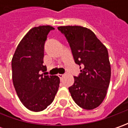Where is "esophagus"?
<instances>
[{
	"mask_svg": "<svg viewBox=\"0 0 128 128\" xmlns=\"http://www.w3.org/2000/svg\"><path fill=\"white\" fill-rule=\"evenodd\" d=\"M58 77H59V78H60V80H61L62 78L64 77V75H63V74H58Z\"/></svg>",
	"mask_w": 128,
	"mask_h": 128,
	"instance_id": "esophagus-1",
	"label": "esophagus"
}]
</instances>
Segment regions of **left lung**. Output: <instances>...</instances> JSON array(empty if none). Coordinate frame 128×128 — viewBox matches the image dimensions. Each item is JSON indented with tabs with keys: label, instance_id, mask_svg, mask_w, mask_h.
I'll use <instances>...</instances> for the list:
<instances>
[{
	"label": "left lung",
	"instance_id": "obj_1",
	"mask_svg": "<svg viewBox=\"0 0 128 128\" xmlns=\"http://www.w3.org/2000/svg\"><path fill=\"white\" fill-rule=\"evenodd\" d=\"M71 48L76 63L82 69L69 87L72 98L80 108L92 110L106 98L110 80L111 68L106 47L87 28L59 26ZM81 68V67H80Z\"/></svg>",
	"mask_w": 128,
	"mask_h": 128
}]
</instances>
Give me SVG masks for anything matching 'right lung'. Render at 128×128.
Listing matches in <instances>:
<instances>
[{"label": "right lung", "mask_w": 128, "mask_h": 128, "mask_svg": "<svg viewBox=\"0 0 128 128\" xmlns=\"http://www.w3.org/2000/svg\"><path fill=\"white\" fill-rule=\"evenodd\" d=\"M54 28L42 26L30 29L18 44L12 58V78L18 96L30 110H45L58 90L60 78L43 76L44 45L48 32Z\"/></svg>", "instance_id": "obj_1"}]
</instances>
